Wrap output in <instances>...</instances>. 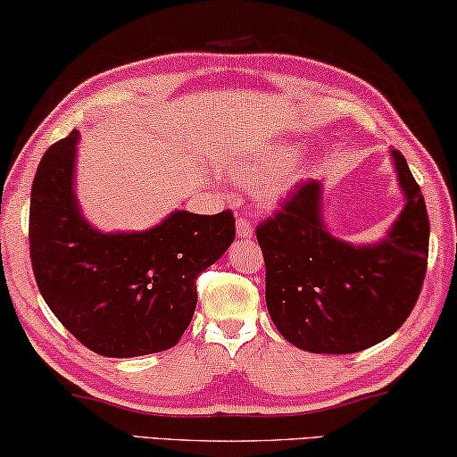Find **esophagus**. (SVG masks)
<instances>
[{
    "instance_id": "obj_1",
    "label": "esophagus",
    "mask_w": 457,
    "mask_h": 457,
    "mask_svg": "<svg viewBox=\"0 0 457 457\" xmlns=\"http://www.w3.org/2000/svg\"><path fill=\"white\" fill-rule=\"evenodd\" d=\"M252 234H254V231H252V226H250V221L246 220V217H237V220H236V236L240 237V240H250Z\"/></svg>"
}]
</instances>
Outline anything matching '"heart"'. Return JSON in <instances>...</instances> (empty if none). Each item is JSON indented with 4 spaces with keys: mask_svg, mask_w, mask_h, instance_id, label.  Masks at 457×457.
Returning a JSON list of instances; mask_svg holds the SVG:
<instances>
[{
    "mask_svg": "<svg viewBox=\"0 0 457 457\" xmlns=\"http://www.w3.org/2000/svg\"><path fill=\"white\" fill-rule=\"evenodd\" d=\"M294 160V154L283 152L275 158L256 160V162H229L223 166V172L229 176L242 188L262 187L261 195L264 201H275L285 187V172Z\"/></svg>",
    "mask_w": 457,
    "mask_h": 457,
    "instance_id": "b5f03b06",
    "label": "heart"
}]
</instances>
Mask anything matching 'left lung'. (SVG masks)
I'll use <instances>...</instances> for the list:
<instances>
[{
  "mask_svg": "<svg viewBox=\"0 0 457 457\" xmlns=\"http://www.w3.org/2000/svg\"><path fill=\"white\" fill-rule=\"evenodd\" d=\"M394 166L406 205L376 244L343 242L322 220V185L305 180L256 228L267 308L297 349L346 355L392 337L417 303L428 258V215L404 155Z\"/></svg>",
  "mask_w": 457,
  "mask_h": 457,
  "instance_id": "obj_1",
  "label": "left lung"
}]
</instances>
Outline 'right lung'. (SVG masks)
<instances>
[{
	"instance_id": "1",
	"label": "right lung",
	"mask_w": 457,
	"mask_h": 457,
	"mask_svg": "<svg viewBox=\"0 0 457 457\" xmlns=\"http://www.w3.org/2000/svg\"><path fill=\"white\" fill-rule=\"evenodd\" d=\"M79 135L46 149L32 182L30 258L40 295L81 345L104 357L179 343L196 308V277L236 237L231 211H174L145 231L104 234L81 215L73 176Z\"/></svg>"
}]
</instances>
